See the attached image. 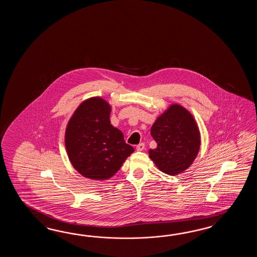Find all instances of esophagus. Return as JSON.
Here are the masks:
<instances>
[{"mask_svg": "<svg viewBox=\"0 0 257 257\" xmlns=\"http://www.w3.org/2000/svg\"><path fill=\"white\" fill-rule=\"evenodd\" d=\"M144 149H145V144L144 143H141L136 147V150L138 152H142Z\"/></svg>", "mask_w": 257, "mask_h": 257, "instance_id": "34e87169", "label": "esophagus"}]
</instances>
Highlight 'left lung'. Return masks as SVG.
Listing matches in <instances>:
<instances>
[{"label":"left lung","mask_w":257,"mask_h":257,"mask_svg":"<svg viewBox=\"0 0 257 257\" xmlns=\"http://www.w3.org/2000/svg\"><path fill=\"white\" fill-rule=\"evenodd\" d=\"M151 135L157 148L149 150L150 158L164 174L179 175L197 158L200 132L193 115L180 104H171L157 117Z\"/></svg>","instance_id":"1"}]
</instances>
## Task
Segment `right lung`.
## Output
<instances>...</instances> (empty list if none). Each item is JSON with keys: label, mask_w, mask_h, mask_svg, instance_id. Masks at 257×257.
<instances>
[{"label": "right lung", "mask_w": 257, "mask_h": 257, "mask_svg": "<svg viewBox=\"0 0 257 257\" xmlns=\"http://www.w3.org/2000/svg\"><path fill=\"white\" fill-rule=\"evenodd\" d=\"M111 105L101 97L83 101L71 115L65 131L68 157L79 174L107 180L134 152L123 133L111 125Z\"/></svg>", "instance_id": "add662e5"}]
</instances>
